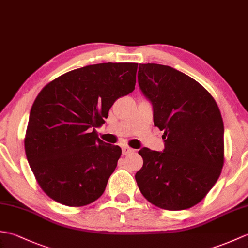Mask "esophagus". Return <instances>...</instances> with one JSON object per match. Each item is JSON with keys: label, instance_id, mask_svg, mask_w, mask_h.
I'll return each mask as SVG.
<instances>
[{"label": "esophagus", "instance_id": "34e87169", "mask_svg": "<svg viewBox=\"0 0 248 248\" xmlns=\"http://www.w3.org/2000/svg\"><path fill=\"white\" fill-rule=\"evenodd\" d=\"M133 151H134V149L130 148V147H128V146H124V147H123V155H127L132 154Z\"/></svg>", "mask_w": 248, "mask_h": 248}]
</instances>
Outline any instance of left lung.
<instances>
[{"label": "left lung", "mask_w": 248, "mask_h": 248, "mask_svg": "<svg viewBox=\"0 0 248 248\" xmlns=\"http://www.w3.org/2000/svg\"><path fill=\"white\" fill-rule=\"evenodd\" d=\"M139 84L154 107L155 125L164 131L163 152L143 148L135 180L157 208L194 207L217 183L225 162L224 123L218 105L194 78L170 66L140 64Z\"/></svg>", "instance_id": "obj_1"}]
</instances>
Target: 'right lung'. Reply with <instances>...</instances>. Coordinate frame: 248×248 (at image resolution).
Here are the masks:
<instances>
[{
    "label": "right lung",
    "mask_w": 248,
    "mask_h": 248,
    "mask_svg": "<svg viewBox=\"0 0 248 248\" xmlns=\"http://www.w3.org/2000/svg\"><path fill=\"white\" fill-rule=\"evenodd\" d=\"M135 62H103L46 84L31 108L26 159L41 189L56 202L83 207L103 194L121 155L96 128L118 98L135 89Z\"/></svg>",
    "instance_id": "add662e5"
}]
</instances>
